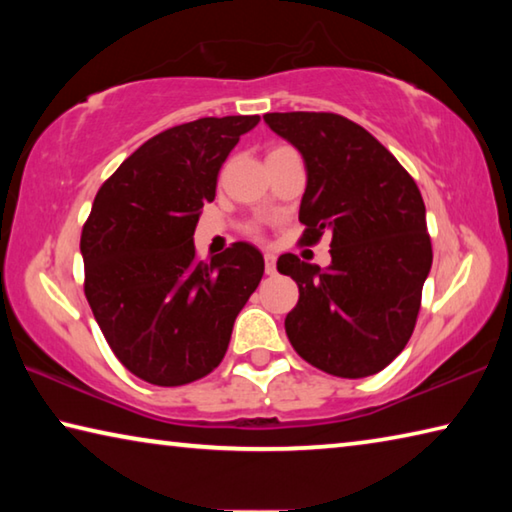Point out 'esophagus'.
<instances>
[{
	"instance_id": "34e87169",
	"label": "esophagus",
	"mask_w": 512,
	"mask_h": 512,
	"mask_svg": "<svg viewBox=\"0 0 512 512\" xmlns=\"http://www.w3.org/2000/svg\"><path fill=\"white\" fill-rule=\"evenodd\" d=\"M264 262H266V275H275V255L273 253H266L264 255Z\"/></svg>"
}]
</instances>
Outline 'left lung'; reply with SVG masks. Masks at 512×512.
I'll return each mask as SVG.
<instances>
[{
  "instance_id": "obj_1",
  "label": "left lung",
  "mask_w": 512,
  "mask_h": 512,
  "mask_svg": "<svg viewBox=\"0 0 512 512\" xmlns=\"http://www.w3.org/2000/svg\"><path fill=\"white\" fill-rule=\"evenodd\" d=\"M307 169L302 241L332 232V264L280 255L300 298L284 327L302 359L329 375L384 370L409 343L431 271L427 210L415 180L366 128L334 112H268Z\"/></svg>"
}]
</instances>
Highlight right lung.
Listing matches in <instances>:
<instances>
[{
	"label": "right lung",
	"mask_w": 512,
	"mask_h": 512,
	"mask_svg": "<svg viewBox=\"0 0 512 512\" xmlns=\"http://www.w3.org/2000/svg\"><path fill=\"white\" fill-rule=\"evenodd\" d=\"M257 115L203 117L151 137L101 185L83 225L85 298L124 366L183 386L219 366L232 325L264 275L237 241L198 262L194 230L216 176Z\"/></svg>",
	"instance_id": "1"
}]
</instances>
